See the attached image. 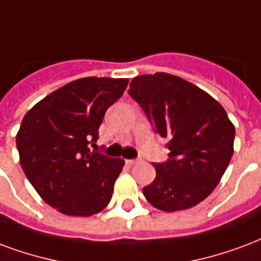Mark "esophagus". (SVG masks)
I'll list each match as a JSON object with an SVG mask.
<instances>
[{"instance_id": "1", "label": "esophagus", "mask_w": 261, "mask_h": 261, "mask_svg": "<svg viewBox=\"0 0 261 261\" xmlns=\"http://www.w3.org/2000/svg\"><path fill=\"white\" fill-rule=\"evenodd\" d=\"M138 162H140V159H128V160H125V163H127V165H128V166L137 165Z\"/></svg>"}]
</instances>
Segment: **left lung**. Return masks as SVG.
<instances>
[{"label":"left lung","instance_id":"1","mask_svg":"<svg viewBox=\"0 0 261 261\" xmlns=\"http://www.w3.org/2000/svg\"><path fill=\"white\" fill-rule=\"evenodd\" d=\"M128 94L169 140L170 159L153 165L156 178L144 196L163 212L194 207L213 192L232 158L235 127L227 112L199 87L169 73L134 77Z\"/></svg>","mask_w":261,"mask_h":261}]
</instances>
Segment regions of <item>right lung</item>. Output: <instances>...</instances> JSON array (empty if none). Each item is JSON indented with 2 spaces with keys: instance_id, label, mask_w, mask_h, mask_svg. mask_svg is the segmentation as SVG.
<instances>
[{
  "instance_id": "1",
  "label": "right lung",
  "mask_w": 261,
  "mask_h": 261,
  "mask_svg": "<svg viewBox=\"0 0 261 261\" xmlns=\"http://www.w3.org/2000/svg\"><path fill=\"white\" fill-rule=\"evenodd\" d=\"M127 79L84 77L58 88L24 115L16 134L19 159L44 202L66 216L88 217L109 204L124 160L95 149L105 112Z\"/></svg>"
}]
</instances>
